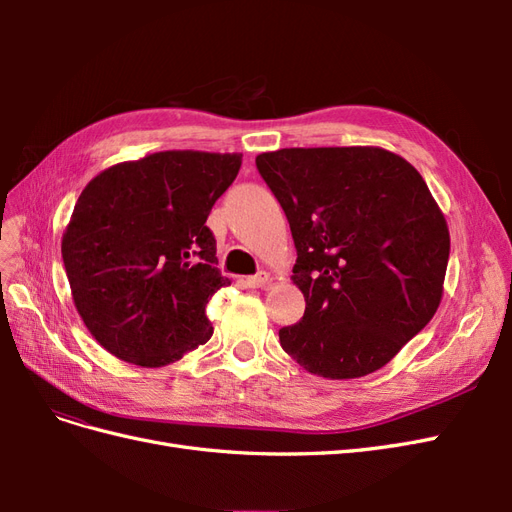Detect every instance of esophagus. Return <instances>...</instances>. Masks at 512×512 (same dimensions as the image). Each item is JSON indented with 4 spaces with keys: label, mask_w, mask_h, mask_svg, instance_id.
Listing matches in <instances>:
<instances>
[{
    "label": "esophagus",
    "mask_w": 512,
    "mask_h": 512,
    "mask_svg": "<svg viewBox=\"0 0 512 512\" xmlns=\"http://www.w3.org/2000/svg\"><path fill=\"white\" fill-rule=\"evenodd\" d=\"M247 286H250V288H269L271 286V273L260 271L252 277H247Z\"/></svg>",
    "instance_id": "34e87169"
}]
</instances>
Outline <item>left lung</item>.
Listing matches in <instances>:
<instances>
[{
    "instance_id": "8db88e82",
    "label": "left lung",
    "mask_w": 512,
    "mask_h": 512,
    "mask_svg": "<svg viewBox=\"0 0 512 512\" xmlns=\"http://www.w3.org/2000/svg\"><path fill=\"white\" fill-rule=\"evenodd\" d=\"M256 166L297 247L303 320L280 344L327 380L374 374L438 312L451 235L421 173L382 147H290Z\"/></svg>"
}]
</instances>
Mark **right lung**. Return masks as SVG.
Segmentation results:
<instances>
[{
	"label": "right lung",
	"instance_id": "add662e5",
	"mask_svg": "<svg viewBox=\"0 0 512 512\" xmlns=\"http://www.w3.org/2000/svg\"><path fill=\"white\" fill-rule=\"evenodd\" d=\"M241 153L158 151L91 179L61 237L74 307L121 361L164 367L209 342L207 303L228 286L207 218Z\"/></svg>",
	"mask_w": 512,
	"mask_h": 512
}]
</instances>
